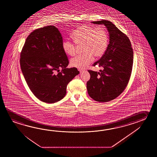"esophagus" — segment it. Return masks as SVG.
Returning <instances> with one entry per match:
<instances>
[{"label": "esophagus", "instance_id": "34e87169", "mask_svg": "<svg viewBox=\"0 0 157 157\" xmlns=\"http://www.w3.org/2000/svg\"><path fill=\"white\" fill-rule=\"evenodd\" d=\"M78 71H80V73H81V72H82V71H83L81 70H78Z\"/></svg>", "mask_w": 157, "mask_h": 157}]
</instances>
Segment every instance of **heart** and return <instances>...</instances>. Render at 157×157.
I'll return each instance as SVG.
<instances>
[{"label":"heart","instance_id":"b5f03b06","mask_svg":"<svg viewBox=\"0 0 157 157\" xmlns=\"http://www.w3.org/2000/svg\"><path fill=\"white\" fill-rule=\"evenodd\" d=\"M71 36L74 43L69 39L63 41L62 48L64 53L70 56H74L77 48L76 44L77 46L82 45V52L84 53L71 60L72 67L84 69L92 62L94 56L102 57L107 50L109 38L106 30L102 27L83 25L74 30Z\"/></svg>","mask_w":157,"mask_h":157}]
</instances>
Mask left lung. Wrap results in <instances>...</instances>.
Listing matches in <instances>:
<instances>
[{"mask_svg": "<svg viewBox=\"0 0 157 157\" xmlns=\"http://www.w3.org/2000/svg\"><path fill=\"white\" fill-rule=\"evenodd\" d=\"M104 25L109 33V43L99 60L94 63L103 68L99 72L89 70L88 94L94 100L108 102L122 93L130 80L133 65V49L128 37L109 21L92 22Z\"/></svg>", "mask_w": 157, "mask_h": 157, "instance_id": "obj_1", "label": "left lung"}]
</instances>
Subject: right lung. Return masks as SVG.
<instances>
[{
    "label": "right lung",
    "mask_w": 157,
    "mask_h": 157,
    "mask_svg": "<svg viewBox=\"0 0 157 157\" xmlns=\"http://www.w3.org/2000/svg\"><path fill=\"white\" fill-rule=\"evenodd\" d=\"M62 43L58 29L49 25L30 33L21 53V69L27 85L47 103L62 99L68 83L79 74L76 68H67L69 62Z\"/></svg>",
    "instance_id": "right-lung-1"
}]
</instances>
